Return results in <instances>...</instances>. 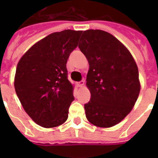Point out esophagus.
I'll list each match as a JSON object with an SVG mask.
<instances>
[{
    "instance_id": "obj_1",
    "label": "esophagus",
    "mask_w": 158,
    "mask_h": 158,
    "mask_svg": "<svg viewBox=\"0 0 158 158\" xmlns=\"http://www.w3.org/2000/svg\"><path fill=\"white\" fill-rule=\"evenodd\" d=\"M77 85H78V87H83L84 85V80H81L79 83H77Z\"/></svg>"
}]
</instances>
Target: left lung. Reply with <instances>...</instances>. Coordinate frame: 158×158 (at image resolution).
Instances as JSON below:
<instances>
[{
    "mask_svg": "<svg viewBox=\"0 0 158 158\" xmlns=\"http://www.w3.org/2000/svg\"><path fill=\"white\" fill-rule=\"evenodd\" d=\"M79 48L89 63L87 86L91 98L84 104L89 122L109 128L120 122L137 101L139 70L132 55L110 33L84 31ZM80 43V41H79Z\"/></svg>",
    "mask_w": 158,
    "mask_h": 158,
    "instance_id": "8db88e82",
    "label": "left lung"
}]
</instances>
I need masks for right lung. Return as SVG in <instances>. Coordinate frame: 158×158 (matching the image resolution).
<instances>
[{
  "label": "right lung",
  "mask_w": 158,
  "mask_h": 158,
  "mask_svg": "<svg viewBox=\"0 0 158 158\" xmlns=\"http://www.w3.org/2000/svg\"><path fill=\"white\" fill-rule=\"evenodd\" d=\"M82 33L67 29L52 33L34 44L17 64L16 94L27 114L43 127H56L68 118L74 98L66 63Z\"/></svg>",
  "instance_id": "1"
}]
</instances>
